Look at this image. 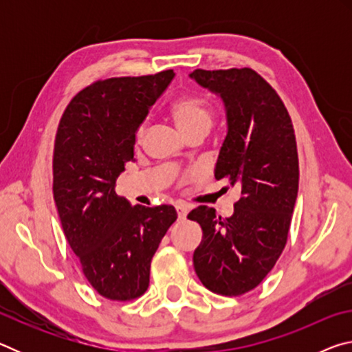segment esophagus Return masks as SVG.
Returning <instances> with one entry per match:
<instances>
[{
  "instance_id": "34e87169",
  "label": "esophagus",
  "mask_w": 352,
  "mask_h": 352,
  "mask_svg": "<svg viewBox=\"0 0 352 352\" xmlns=\"http://www.w3.org/2000/svg\"><path fill=\"white\" fill-rule=\"evenodd\" d=\"M175 208H177L178 219H180V220H184V219H186V216H188V211H189V206H188V205H184V204H178V205H175Z\"/></svg>"
}]
</instances>
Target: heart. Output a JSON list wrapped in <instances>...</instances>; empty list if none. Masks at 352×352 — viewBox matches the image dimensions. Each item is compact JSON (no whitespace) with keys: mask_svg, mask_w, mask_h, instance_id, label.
I'll use <instances>...</instances> for the list:
<instances>
[{"mask_svg":"<svg viewBox=\"0 0 352 352\" xmlns=\"http://www.w3.org/2000/svg\"><path fill=\"white\" fill-rule=\"evenodd\" d=\"M170 113L184 135L194 129H210L212 121L210 107L205 104V100L195 96H184L175 100ZM142 133H144V127H140L138 138H141Z\"/></svg>","mask_w":352,"mask_h":352,"instance_id":"heart-1","label":"heart"}]
</instances>
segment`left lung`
<instances>
[{
    "label": "left lung",
    "instance_id": "obj_1",
    "mask_svg": "<svg viewBox=\"0 0 352 352\" xmlns=\"http://www.w3.org/2000/svg\"><path fill=\"white\" fill-rule=\"evenodd\" d=\"M189 77L223 100L226 136L214 177L241 189L231 217L208 206L188 214L204 230L194 269L214 294L239 296L269 275L287 242L300 178L294 126L253 69H195Z\"/></svg>",
    "mask_w": 352,
    "mask_h": 352
}]
</instances>
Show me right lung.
<instances>
[{
    "mask_svg": "<svg viewBox=\"0 0 352 352\" xmlns=\"http://www.w3.org/2000/svg\"><path fill=\"white\" fill-rule=\"evenodd\" d=\"M172 69L111 77L83 88L58 122L52 192L63 233L94 290L130 301L148 287L151 261L177 220L172 205L141 206L115 192L133 162L136 132L169 83Z\"/></svg>",
    "mask_w": 352,
    "mask_h": 352,
    "instance_id": "1",
    "label": "right lung"
}]
</instances>
